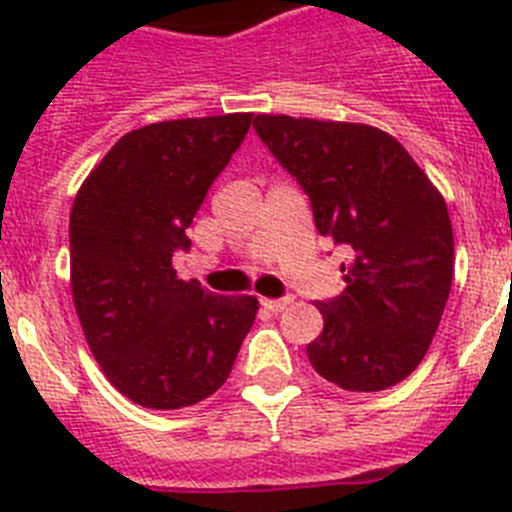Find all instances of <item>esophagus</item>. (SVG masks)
<instances>
[{"mask_svg": "<svg viewBox=\"0 0 512 512\" xmlns=\"http://www.w3.org/2000/svg\"><path fill=\"white\" fill-rule=\"evenodd\" d=\"M289 302H292L289 297H282V300H261V305H264L269 312H282Z\"/></svg>", "mask_w": 512, "mask_h": 512, "instance_id": "34e87169", "label": "esophagus"}]
</instances>
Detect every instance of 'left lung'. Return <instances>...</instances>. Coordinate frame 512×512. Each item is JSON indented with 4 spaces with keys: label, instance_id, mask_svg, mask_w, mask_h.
<instances>
[{
    "label": "left lung",
    "instance_id": "obj_1",
    "mask_svg": "<svg viewBox=\"0 0 512 512\" xmlns=\"http://www.w3.org/2000/svg\"><path fill=\"white\" fill-rule=\"evenodd\" d=\"M271 156L310 197L320 235L351 248L343 295L318 300L307 359L328 382L379 392L415 372L454 279L446 202L392 135L356 122L256 115Z\"/></svg>",
    "mask_w": 512,
    "mask_h": 512
}]
</instances>
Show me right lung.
Here are the masks:
<instances>
[{"instance_id":"add662e5","label":"right lung","mask_w":512,"mask_h":512,"mask_svg":"<svg viewBox=\"0 0 512 512\" xmlns=\"http://www.w3.org/2000/svg\"><path fill=\"white\" fill-rule=\"evenodd\" d=\"M248 112L153 122L122 135L81 184L71 292L94 359L135 405L187 408L223 387L259 300L176 277L187 228L241 148Z\"/></svg>"}]
</instances>
